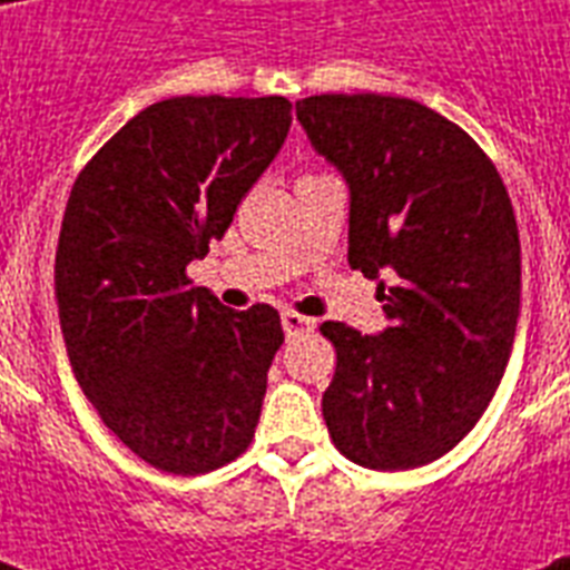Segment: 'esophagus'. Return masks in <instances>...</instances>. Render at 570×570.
<instances>
[{"instance_id":"34e87169","label":"esophagus","mask_w":570,"mask_h":570,"mask_svg":"<svg viewBox=\"0 0 570 570\" xmlns=\"http://www.w3.org/2000/svg\"><path fill=\"white\" fill-rule=\"evenodd\" d=\"M281 325H284L286 337H298V334H307V331H313V325H316V322L307 320V316H298V313L286 311L284 316H281Z\"/></svg>"}]
</instances>
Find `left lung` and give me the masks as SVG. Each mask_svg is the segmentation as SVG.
Here are the masks:
<instances>
[{"instance_id":"left-lung-1","label":"left lung","mask_w":570,"mask_h":570,"mask_svg":"<svg viewBox=\"0 0 570 570\" xmlns=\"http://www.w3.org/2000/svg\"><path fill=\"white\" fill-rule=\"evenodd\" d=\"M313 150L348 189V266L379 277L387 328L325 322L337 373L322 416L370 470L450 452L485 414L521 316L512 200L482 147L429 106L384 94L295 102ZM381 274L394 277L383 295Z\"/></svg>"}]
</instances>
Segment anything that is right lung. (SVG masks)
I'll use <instances>...</instances> for the list:
<instances>
[{"label":"right lung","mask_w":570,"mask_h":570,"mask_svg":"<svg viewBox=\"0 0 570 570\" xmlns=\"http://www.w3.org/2000/svg\"><path fill=\"white\" fill-rule=\"evenodd\" d=\"M286 97H171L85 165L56 250L61 337L79 387L138 459L197 476L254 438L275 307L230 311L186 266L222 239L281 154Z\"/></svg>","instance_id":"1"}]
</instances>
